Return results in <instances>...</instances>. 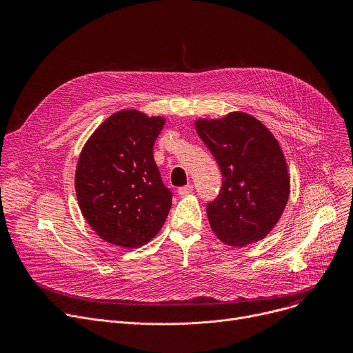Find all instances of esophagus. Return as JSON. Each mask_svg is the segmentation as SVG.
Listing matches in <instances>:
<instances>
[{
  "mask_svg": "<svg viewBox=\"0 0 353 353\" xmlns=\"http://www.w3.org/2000/svg\"><path fill=\"white\" fill-rule=\"evenodd\" d=\"M194 190V187H192V184H187V185H183V187H180L179 190H177V192L180 194V195H187L188 192H191Z\"/></svg>",
  "mask_w": 353,
  "mask_h": 353,
  "instance_id": "esophagus-1",
  "label": "esophagus"
}]
</instances>
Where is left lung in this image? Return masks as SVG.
Segmentation results:
<instances>
[{
	"label": "left lung",
	"instance_id": "obj_1",
	"mask_svg": "<svg viewBox=\"0 0 353 353\" xmlns=\"http://www.w3.org/2000/svg\"><path fill=\"white\" fill-rule=\"evenodd\" d=\"M196 132L215 158L222 187L207 204L210 225L226 244L264 239L289 198V174L279 143L268 128L245 113L198 120Z\"/></svg>",
	"mask_w": 353,
	"mask_h": 353
}]
</instances>
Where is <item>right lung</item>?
Wrapping results in <instances>:
<instances>
[{
  "label": "right lung",
  "instance_id": "right-lung-1",
  "mask_svg": "<svg viewBox=\"0 0 353 353\" xmlns=\"http://www.w3.org/2000/svg\"><path fill=\"white\" fill-rule=\"evenodd\" d=\"M163 125V117L123 110L100 124L82 149L77 198L86 222L108 243L143 245L169 215L173 194L154 159Z\"/></svg>",
  "mask_w": 353,
  "mask_h": 353
}]
</instances>
